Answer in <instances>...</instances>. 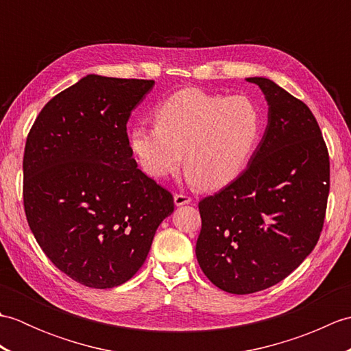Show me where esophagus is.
<instances>
[{
    "label": "esophagus",
    "mask_w": 351,
    "mask_h": 351,
    "mask_svg": "<svg viewBox=\"0 0 351 351\" xmlns=\"http://www.w3.org/2000/svg\"><path fill=\"white\" fill-rule=\"evenodd\" d=\"M191 202V197L189 195H184V193H176L175 195V205L176 206H181L185 204H190Z\"/></svg>",
    "instance_id": "obj_1"
}]
</instances>
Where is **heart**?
Listing matches in <instances>:
<instances>
[{"mask_svg": "<svg viewBox=\"0 0 351 351\" xmlns=\"http://www.w3.org/2000/svg\"><path fill=\"white\" fill-rule=\"evenodd\" d=\"M263 131V108L249 96L184 88L160 104L156 123L134 126L131 146L155 180L173 173L184 158L191 182L220 189L247 167Z\"/></svg>", "mask_w": 351, "mask_h": 351, "instance_id": "1", "label": "heart"}]
</instances>
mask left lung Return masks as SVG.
<instances>
[{
  "label": "left lung",
  "mask_w": 351,
  "mask_h": 351,
  "mask_svg": "<svg viewBox=\"0 0 351 351\" xmlns=\"http://www.w3.org/2000/svg\"><path fill=\"white\" fill-rule=\"evenodd\" d=\"M268 125L243 173L199 202L197 263L215 287L252 294L283 280L314 250L330 190L329 151L315 116L268 78Z\"/></svg>",
  "instance_id": "left-lung-1"
}]
</instances>
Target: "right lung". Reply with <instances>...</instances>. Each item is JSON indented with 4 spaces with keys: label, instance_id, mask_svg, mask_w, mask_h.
Listing matches in <instances>:
<instances>
[{
    "label": "right lung",
    "instance_id": "right-lung-1",
    "mask_svg": "<svg viewBox=\"0 0 351 351\" xmlns=\"http://www.w3.org/2000/svg\"><path fill=\"white\" fill-rule=\"evenodd\" d=\"M154 80L87 75L42 108L27 136L24 210L58 270L88 288L130 280L173 196L137 167L126 122Z\"/></svg>",
    "mask_w": 351,
    "mask_h": 351
}]
</instances>
